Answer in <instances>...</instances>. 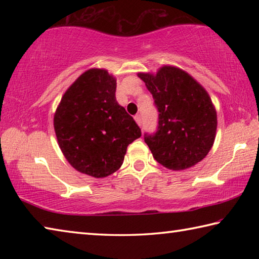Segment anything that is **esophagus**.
Returning a JSON list of instances; mask_svg holds the SVG:
<instances>
[{
    "mask_svg": "<svg viewBox=\"0 0 259 259\" xmlns=\"http://www.w3.org/2000/svg\"><path fill=\"white\" fill-rule=\"evenodd\" d=\"M135 121L137 122L138 125H142V115H140V114H137V115L135 116Z\"/></svg>",
    "mask_w": 259,
    "mask_h": 259,
    "instance_id": "1",
    "label": "esophagus"
}]
</instances>
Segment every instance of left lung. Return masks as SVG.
<instances>
[{"instance_id": "left-lung-1", "label": "left lung", "mask_w": 259, "mask_h": 259, "mask_svg": "<svg viewBox=\"0 0 259 259\" xmlns=\"http://www.w3.org/2000/svg\"><path fill=\"white\" fill-rule=\"evenodd\" d=\"M159 112L155 134L144 139L153 157L165 168L185 170L203 160L213 145L217 114L204 88L175 66L156 74L138 73Z\"/></svg>"}]
</instances>
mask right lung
<instances>
[{
	"mask_svg": "<svg viewBox=\"0 0 259 259\" xmlns=\"http://www.w3.org/2000/svg\"><path fill=\"white\" fill-rule=\"evenodd\" d=\"M115 91V77L106 69H88L66 90L54 116L64 156L95 178L120 169L126 147L142 136L134 117L117 104Z\"/></svg>",
	"mask_w": 259,
	"mask_h": 259,
	"instance_id": "add662e5",
	"label": "right lung"
}]
</instances>
